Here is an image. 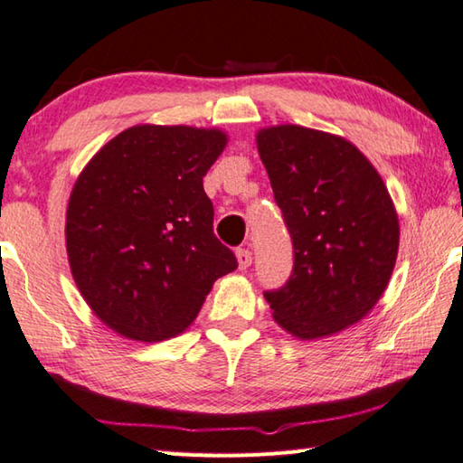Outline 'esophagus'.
<instances>
[{"mask_svg":"<svg viewBox=\"0 0 463 463\" xmlns=\"http://www.w3.org/2000/svg\"><path fill=\"white\" fill-rule=\"evenodd\" d=\"M235 256H238V264L241 269H246L251 266V260H254V256H251V250L250 248H240L238 251H235Z\"/></svg>","mask_w":463,"mask_h":463,"instance_id":"obj_1","label":"esophagus"}]
</instances>
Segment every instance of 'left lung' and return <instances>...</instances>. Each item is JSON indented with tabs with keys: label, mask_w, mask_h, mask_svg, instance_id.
<instances>
[{
	"label": "left lung",
	"mask_w": 463,
	"mask_h": 463,
	"mask_svg": "<svg viewBox=\"0 0 463 463\" xmlns=\"http://www.w3.org/2000/svg\"><path fill=\"white\" fill-rule=\"evenodd\" d=\"M258 151L294 250L290 278L266 300L294 336L338 333L377 304L393 272L399 222L389 191L354 145L322 130L264 128Z\"/></svg>",
	"instance_id": "left-lung-1"
}]
</instances>
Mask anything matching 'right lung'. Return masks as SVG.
<instances>
[{
    "label": "right lung",
    "instance_id": "1",
    "mask_svg": "<svg viewBox=\"0 0 463 463\" xmlns=\"http://www.w3.org/2000/svg\"><path fill=\"white\" fill-rule=\"evenodd\" d=\"M222 130L141 125L86 165L66 213L70 268L104 325L145 343L177 336L217 278L238 268L215 238L203 177Z\"/></svg>",
    "mask_w": 463,
    "mask_h": 463
}]
</instances>
